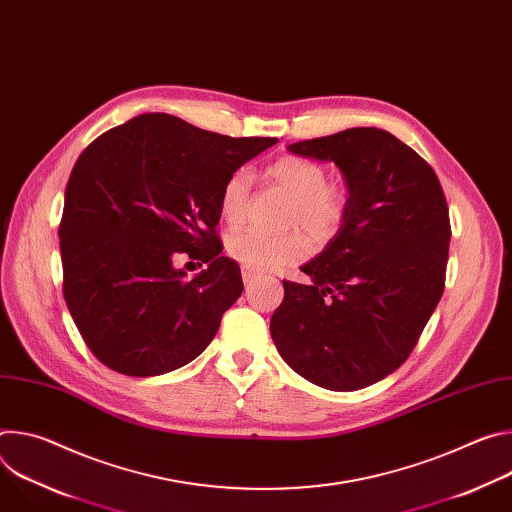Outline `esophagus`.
Listing matches in <instances>:
<instances>
[{
    "mask_svg": "<svg viewBox=\"0 0 512 512\" xmlns=\"http://www.w3.org/2000/svg\"><path fill=\"white\" fill-rule=\"evenodd\" d=\"M257 271L255 269H251V267H243V281L249 285V283H253L255 279H257Z\"/></svg>",
    "mask_w": 512,
    "mask_h": 512,
    "instance_id": "esophagus-1",
    "label": "esophagus"
}]
</instances>
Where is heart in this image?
Returning <instances> with one entry per match:
<instances>
[{"label": "heart", "mask_w": 512, "mask_h": 512, "mask_svg": "<svg viewBox=\"0 0 512 512\" xmlns=\"http://www.w3.org/2000/svg\"><path fill=\"white\" fill-rule=\"evenodd\" d=\"M267 178L291 196L285 212V227H302L312 239L334 237L350 208L348 190L328 182V170L308 158L283 156L267 168ZM251 178L247 170H235L221 190V212L225 221L239 225L247 216ZM227 251L245 267L257 271L294 265L306 257L308 245L298 231L269 235L257 229L235 231Z\"/></svg>", "instance_id": "1"}]
</instances>
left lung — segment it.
I'll use <instances>...</instances> for the list:
<instances>
[{
    "label": "left lung",
    "mask_w": 512,
    "mask_h": 512,
    "mask_svg": "<svg viewBox=\"0 0 512 512\" xmlns=\"http://www.w3.org/2000/svg\"><path fill=\"white\" fill-rule=\"evenodd\" d=\"M334 162L350 208L336 237L283 279L271 336L291 369L330 391L369 387L409 358L446 287L450 210L433 168L385 129L352 127L289 145Z\"/></svg>",
    "instance_id": "left-lung-1"
}]
</instances>
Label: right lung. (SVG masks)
Segmentation results:
<instances>
[{
  "label": "right lung",
  "instance_id": "add662e5",
  "mask_svg": "<svg viewBox=\"0 0 512 512\" xmlns=\"http://www.w3.org/2000/svg\"><path fill=\"white\" fill-rule=\"evenodd\" d=\"M145 113L91 141L70 172L58 227L62 294L89 350L127 377L194 360L243 294L216 235L225 180L275 145ZM178 254L209 267L188 280ZM200 265V263H198Z\"/></svg>",
  "mask_w": 512,
  "mask_h": 512
}]
</instances>
